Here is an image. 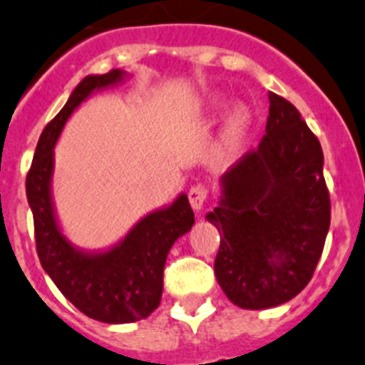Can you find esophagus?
I'll use <instances>...</instances> for the list:
<instances>
[{
    "label": "esophagus",
    "instance_id": "34e87169",
    "mask_svg": "<svg viewBox=\"0 0 365 365\" xmlns=\"http://www.w3.org/2000/svg\"><path fill=\"white\" fill-rule=\"evenodd\" d=\"M207 202V189L203 185H194L189 190V203L196 212L203 210Z\"/></svg>",
    "mask_w": 365,
    "mask_h": 365
}]
</instances>
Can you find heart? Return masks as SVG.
<instances>
[{"mask_svg":"<svg viewBox=\"0 0 365 365\" xmlns=\"http://www.w3.org/2000/svg\"><path fill=\"white\" fill-rule=\"evenodd\" d=\"M223 108L225 98L220 93L207 95L202 101V104H200V111H202V115H207V117L217 115ZM252 122H254V115H252V110L247 104H236L227 113L223 128H221V144H223L227 151H234V149H237L243 144L252 128Z\"/></svg>","mask_w":365,"mask_h":365,"instance_id":"1","label":"heart"}]
</instances>
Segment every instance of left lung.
I'll list each match as a JSON object with an SVG mask.
<instances>
[{"mask_svg": "<svg viewBox=\"0 0 365 365\" xmlns=\"http://www.w3.org/2000/svg\"><path fill=\"white\" fill-rule=\"evenodd\" d=\"M259 145L220 180L221 198L205 216L221 236L214 274L243 309H267L304 290L329 230L324 155L294 104L268 93Z\"/></svg>", "mask_w": 365, "mask_h": 365, "instance_id": "left-lung-1", "label": "left lung"}]
</instances>
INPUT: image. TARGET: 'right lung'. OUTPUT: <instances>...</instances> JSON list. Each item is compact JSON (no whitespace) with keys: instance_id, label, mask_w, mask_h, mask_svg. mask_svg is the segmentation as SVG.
I'll list each match as a JSON object with an SVG mask.
<instances>
[{"instance_id":"obj_1","label":"right lung","mask_w":365,"mask_h":365,"mask_svg":"<svg viewBox=\"0 0 365 365\" xmlns=\"http://www.w3.org/2000/svg\"><path fill=\"white\" fill-rule=\"evenodd\" d=\"M128 77L124 70L86 75L41 133L26 176V198L34 216L41 267L75 308L106 324L142 321L158 308L167 254L194 225V212L187 194L182 192L171 205L136 221L122 240L104 250L77 247L61 229L52 194L53 148L61 131L90 95L117 86Z\"/></svg>"}]
</instances>
